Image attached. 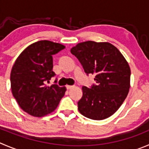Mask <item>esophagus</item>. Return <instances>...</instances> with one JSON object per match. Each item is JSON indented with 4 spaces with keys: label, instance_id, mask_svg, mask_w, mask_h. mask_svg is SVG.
I'll use <instances>...</instances> for the list:
<instances>
[{
    "label": "esophagus",
    "instance_id": "34e87169",
    "mask_svg": "<svg viewBox=\"0 0 149 149\" xmlns=\"http://www.w3.org/2000/svg\"><path fill=\"white\" fill-rule=\"evenodd\" d=\"M73 87H74L73 86H69V85H67V86H66V89H68V90H69V89L72 88H73Z\"/></svg>",
    "mask_w": 149,
    "mask_h": 149
}]
</instances>
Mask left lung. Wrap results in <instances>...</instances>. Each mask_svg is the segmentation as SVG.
Instances as JSON below:
<instances>
[{"label": "left lung", "instance_id": "8db88e82", "mask_svg": "<svg viewBox=\"0 0 149 149\" xmlns=\"http://www.w3.org/2000/svg\"><path fill=\"white\" fill-rule=\"evenodd\" d=\"M70 52L87 75H95V84L82 88L83 97L77 102L80 113L93 120L111 116L124 102L130 87L131 71L127 61L108 42H82Z\"/></svg>", "mask_w": 149, "mask_h": 149}]
</instances>
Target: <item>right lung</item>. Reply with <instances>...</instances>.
I'll return each instance as SVG.
<instances>
[{"label":"right lung","instance_id":"1","mask_svg":"<svg viewBox=\"0 0 149 149\" xmlns=\"http://www.w3.org/2000/svg\"><path fill=\"white\" fill-rule=\"evenodd\" d=\"M65 47L50 41L32 44L22 52L12 67L10 81L14 97L28 114L41 117L52 113L61 100L66 88L47 86L56 75L52 70V56Z\"/></svg>","mask_w":149,"mask_h":149}]
</instances>
